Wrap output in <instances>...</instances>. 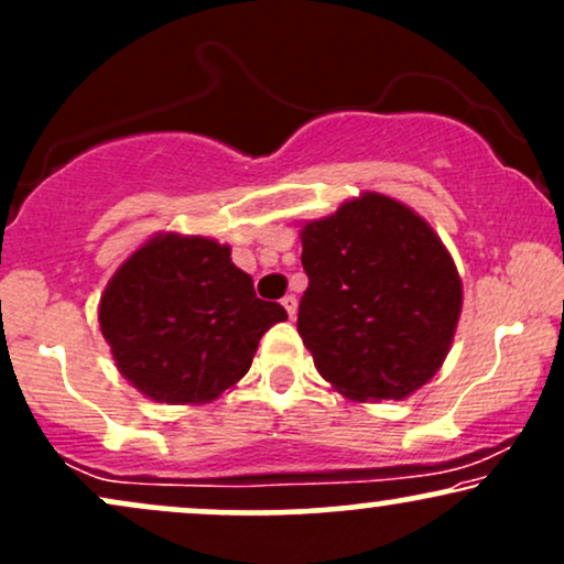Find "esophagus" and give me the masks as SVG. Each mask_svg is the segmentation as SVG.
I'll use <instances>...</instances> for the list:
<instances>
[{
    "label": "esophagus",
    "instance_id": "esophagus-1",
    "mask_svg": "<svg viewBox=\"0 0 564 564\" xmlns=\"http://www.w3.org/2000/svg\"><path fill=\"white\" fill-rule=\"evenodd\" d=\"M281 304H283V307H286L289 318H294V315H296V307H300V300H296L294 294H286V296H283V300H281Z\"/></svg>",
    "mask_w": 564,
    "mask_h": 564
}]
</instances>
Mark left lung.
Here are the masks:
<instances>
[{
    "label": "left lung",
    "instance_id": "1",
    "mask_svg": "<svg viewBox=\"0 0 564 564\" xmlns=\"http://www.w3.org/2000/svg\"><path fill=\"white\" fill-rule=\"evenodd\" d=\"M300 238L310 283L296 332L321 377L358 403L403 400L435 377L462 315V278L437 232L364 193Z\"/></svg>",
    "mask_w": 564,
    "mask_h": 564
}]
</instances>
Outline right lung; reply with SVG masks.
Listing matches in <instances>:
<instances>
[{
    "label": "right lung",
    "instance_id": "1",
    "mask_svg": "<svg viewBox=\"0 0 564 564\" xmlns=\"http://www.w3.org/2000/svg\"><path fill=\"white\" fill-rule=\"evenodd\" d=\"M215 238L159 232L116 270L100 296V332L116 368L156 403L198 405L249 371L262 334L286 321Z\"/></svg>",
    "mask_w": 564,
    "mask_h": 564
}]
</instances>
